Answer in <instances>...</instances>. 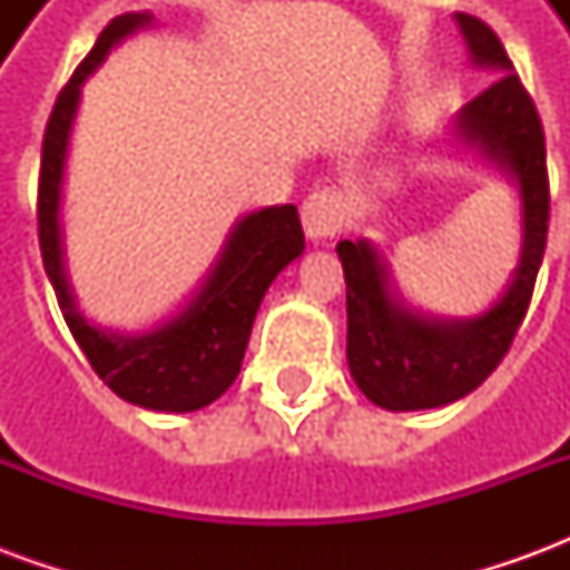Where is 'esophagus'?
I'll return each mask as SVG.
<instances>
[{"mask_svg": "<svg viewBox=\"0 0 570 570\" xmlns=\"http://www.w3.org/2000/svg\"><path fill=\"white\" fill-rule=\"evenodd\" d=\"M347 223V200L338 188H317L302 204V225L311 240H326Z\"/></svg>", "mask_w": 570, "mask_h": 570, "instance_id": "1", "label": "esophagus"}]
</instances>
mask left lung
I'll use <instances>...</instances> for the list:
<instances>
[{
	"instance_id": "obj_1",
	"label": "left lung",
	"mask_w": 570,
	"mask_h": 570,
	"mask_svg": "<svg viewBox=\"0 0 570 570\" xmlns=\"http://www.w3.org/2000/svg\"><path fill=\"white\" fill-rule=\"evenodd\" d=\"M454 20L473 63L501 72L458 112V137L476 146L519 186L522 256L510 286L485 314L436 321L400 302L387 265L370 240H338L335 253L347 284V366L360 391L391 412L454 403L498 370L525 321L547 249L550 179L538 106L489 23L461 11Z\"/></svg>"
}]
</instances>
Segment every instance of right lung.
Masks as SVG:
<instances>
[{
  "mask_svg": "<svg viewBox=\"0 0 570 570\" xmlns=\"http://www.w3.org/2000/svg\"><path fill=\"white\" fill-rule=\"evenodd\" d=\"M149 23V11H130L109 20L91 55L81 60L57 97L55 112L45 128L39 170V247L63 321L94 372L134 406L155 412H195L219 400L237 379L262 296L274 277L302 256L305 235L293 204L247 213L232 228L219 259L195 298L151 333H106L81 317L76 298L69 293L60 247V188L69 134L79 112L85 79L121 39Z\"/></svg>",
  "mask_w": 570,
  "mask_h": 570,
  "instance_id": "right-lung-1",
  "label": "right lung"
}]
</instances>
